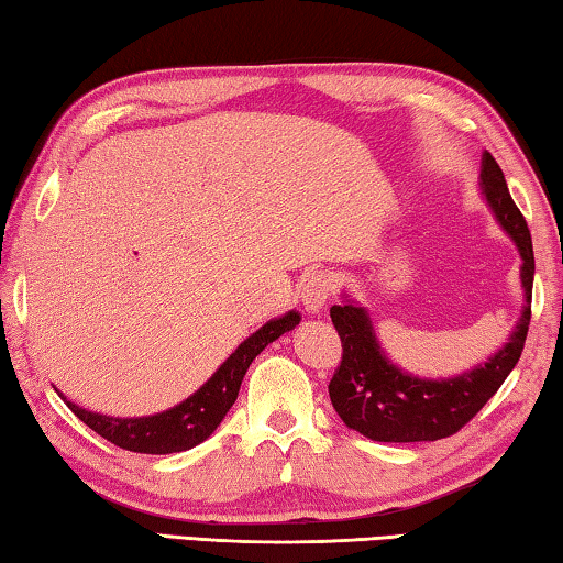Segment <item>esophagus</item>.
Segmentation results:
<instances>
[{
  "mask_svg": "<svg viewBox=\"0 0 563 563\" xmlns=\"http://www.w3.org/2000/svg\"><path fill=\"white\" fill-rule=\"evenodd\" d=\"M332 290H335V278H332V273H325V271L310 273L308 280L302 283V290H300L305 310L316 316V312L325 308V302L330 300Z\"/></svg>",
  "mask_w": 563,
  "mask_h": 563,
  "instance_id": "1",
  "label": "esophagus"
}]
</instances>
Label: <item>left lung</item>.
Here are the masks:
<instances>
[{"label": "left lung", "mask_w": 563, "mask_h": 563, "mask_svg": "<svg viewBox=\"0 0 563 563\" xmlns=\"http://www.w3.org/2000/svg\"><path fill=\"white\" fill-rule=\"evenodd\" d=\"M479 188L499 225L519 247L523 305L517 328L499 352L466 373L427 379L405 373L379 347L373 320L357 302L332 305L330 318L342 342V360L330 379V402L350 430L375 442H434L460 432L517 365L531 320L533 247L531 233L497 161L484 151Z\"/></svg>", "instance_id": "obj_1"}]
</instances>
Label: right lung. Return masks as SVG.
<instances>
[{"label":"right lung","mask_w":563,"mask_h":563,"mask_svg":"<svg viewBox=\"0 0 563 563\" xmlns=\"http://www.w3.org/2000/svg\"><path fill=\"white\" fill-rule=\"evenodd\" d=\"M300 322V312H285L283 318H275L265 322L261 330H255L251 338L243 340L235 352L228 357L221 367L216 369L208 383L196 389L194 395L184 402L166 409V412L151 415V417H107L99 412H89V409L69 405L71 412L81 419L84 424L91 427L93 432L101 434L103 440L121 446L129 452L141 454H170V452H186L190 446L201 444L216 432V427L223 422L228 409L233 407L238 389H241L243 377L251 367V362L261 355V352L278 340L283 332H290Z\"/></svg>","instance_id":"1"}]
</instances>
